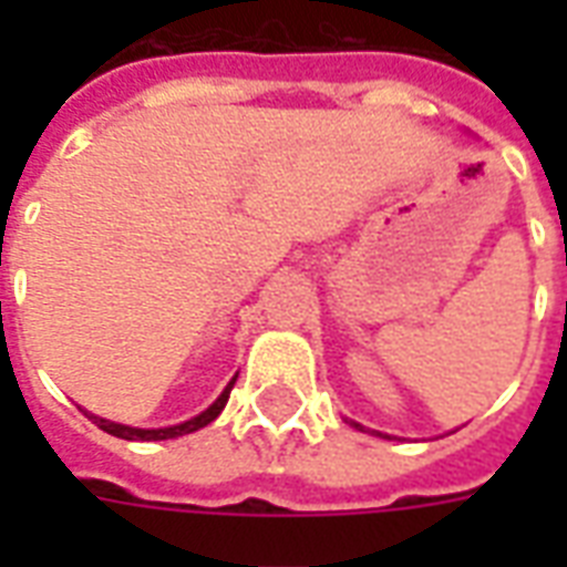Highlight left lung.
Instances as JSON below:
<instances>
[{"instance_id":"obj_1","label":"left lung","mask_w":567,"mask_h":567,"mask_svg":"<svg viewBox=\"0 0 567 567\" xmlns=\"http://www.w3.org/2000/svg\"><path fill=\"white\" fill-rule=\"evenodd\" d=\"M353 426H359V423H353ZM359 430H362V426H359Z\"/></svg>"}]
</instances>
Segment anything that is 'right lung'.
<instances>
[{
	"label": "right lung",
	"instance_id": "1",
	"mask_svg": "<svg viewBox=\"0 0 567 567\" xmlns=\"http://www.w3.org/2000/svg\"><path fill=\"white\" fill-rule=\"evenodd\" d=\"M238 379V377H235ZM235 379H231L229 385L223 388V394L214 400L208 409H205L203 414H196V417H190V421L179 423V426H164V430H135V426H123V423H111L105 421V417H96V414H91V421L100 426L102 432H109V435H117V439H126V441H164V439H179V435H188V432H196L203 430V426H208V423L217 417V414L223 412V405H226V400H229L231 394V385H235Z\"/></svg>",
	"mask_w": 567,
	"mask_h": 567
}]
</instances>
